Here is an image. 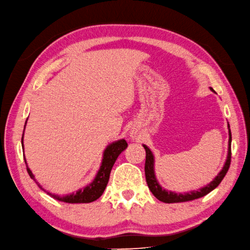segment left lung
Returning a JSON list of instances; mask_svg holds the SVG:
<instances>
[{"label":"left lung","mask_w":250,"mask_h":250,"mask_svg":"<svg viewBox=\"0 0 250 250\" xmlns=\"http://www.w3.org/2000/svg\"><path fill=\"white\" fill-rule=\"evenodd\" d=\"M212 91L213 89L210 88ZM228 128H229V144H228V156H227V160L225 162V166L223 167L222 171L220 172L216 177L213 179L208 186H206L202 188H199L197 191H192L188 193H175L172 191H167L164 188H161V186L158 184V181L156 179L155 176V171H154V156L153 153H151L150 149L147 147L146 145H143V147L145 148L146 151V159H145V178L146 182H147V186L149 188L150 192L154 194V196L158 198L160 202H163L166 204H173V203H184V202H188V200H194L203 197L207 194L210 193L212 190L221 184L222 180L224 179L225 176H226L229 167H230V162H231V130H230V126L228 124Z\"/></svg>","instance_id":"left-lung-1"}]
</instances>
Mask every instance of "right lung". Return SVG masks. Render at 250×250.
<instances>
[{"label": "right lung", "mask_w": 250, "mask_h": 250, "mask_svg": "<svg viewBox=\"0 0 250 250\" xmlns=\"http://www.w3.org/2000/svg\"><path fill=\"white\" fill-rule=\"evenodd\" d=\"M26 124V122H25ZM24 135V132H23ZM22 142H23V137H22ZM127 147V142L124 139L119 140L117 142H113L110 145L107 146V148L104 151V157H103V162L100 171L97 172L96 177L94 180L91 182L89 186L86 188H81L78 190L76 193H72L70 195H64V196H59V195H55V194L48 193L46 192L48 195L54 197L55 199L60 200V202H64V203H69V204H86V203H91L94 202L97 198H100L102 196V194L104 193L106 186L108 184L109 180V176H110V172L112 169L113 164L115 160L118 159L119 155ZM24 148V146H23ZM26 163V160L24 159ZM27 173L30 176V178L35 180L34 175L32 171L27 167L26 166ZM39 188L40 185H38ZM43 190V188H42Z\"/></svg>", "instance_id": "obj_1"}]
</instances>
